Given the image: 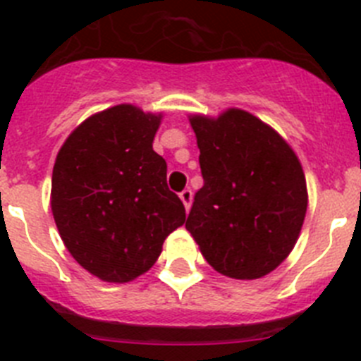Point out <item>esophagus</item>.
Instances as JSON below:
<instances>
[{
	"label": "esophagus",
	"instance_id": "esophagus-1",
	"mask_svg": "<svg viewBox=\"0 0 361 361\" xmlns=\"http://www.w3.org/2000/svg\"><path fill=\"white\" fill-rule=\"evenodd\" d=\"M180 200H183L184 207H186V211H190L191 207V202H193V191L190 190V188H186V190L180 193Z\"/></svg>",
	"mask_w": 361,
	"mask_h": 361
}]
</instances>
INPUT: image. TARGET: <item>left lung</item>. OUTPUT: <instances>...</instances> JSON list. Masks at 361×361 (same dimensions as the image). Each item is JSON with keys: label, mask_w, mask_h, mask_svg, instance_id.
Wrapping results in <instances>:
<instances>
[{"label": "left lung", "mask_w": 361, "mask_h": 361, "mask_svg": "<svg viewBox=\"0 0 361 361\" xmlns=\"http://www.w3.org/2000/svg\"><path fill=\"white\" fill-rule=\"evenodd\" d=\"M204 186L186 229L216 272L259 279L295 247L308 191L295 152L267 123L241 109L218 118L193 114Z\"/></svg>", "instance_id": "8db88e82"}]
</instances>
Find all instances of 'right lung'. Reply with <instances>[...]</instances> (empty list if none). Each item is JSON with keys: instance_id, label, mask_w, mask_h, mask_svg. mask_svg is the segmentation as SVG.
I'll return each mask as SVG.
<instances>
[{"instance_id": "1", "label": "right lung", "mask_w": 361, "mask_h": 361, "mask_svg": "<svg viewBox=\"0 0 361 361\" xmlns=\"http://www.w3.org/2000/svg\"><path fill=\"white\" fill-rule=\"evenodd\" d=\"M161 114L130 104L89 116L69 134L51 175V211L77 263L107 283L152 269L170 233L186 220L155 154Z\"/></svg>"}]
</instances>
